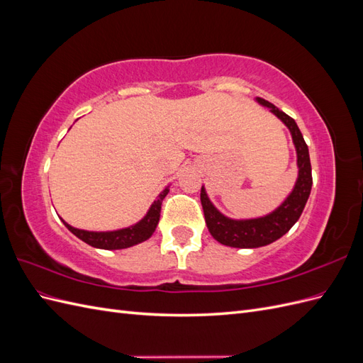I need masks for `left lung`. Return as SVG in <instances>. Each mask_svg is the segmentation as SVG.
I'll list each match as a JSON object with an SVG mask.
<instances>
[{
    "instance_id": "1",
    "label": "left lung",
    "mask_w": 363,
    "mask_h": 363,
    "mask_svg": "<svg viewBox=\"0 0 363 363\" xmlns=\"http://www.w3.org/2000/svg\"><path fill=\"white\" fill-rule=\"evenodd\" d=\"M256 101L268 107L281 123L291 131V136L296 151V167H298V177H296L292 192L288 195L276 211L271 213L252 218V219H232L223 215L208 200L204 186L201 188V204L206 218L208 232L218 240L219 244L233 248H259L272 244L274 240L280 239L288 233L291 227L298 221L303 213V208L307 203L312 189V167L301 131L295 121L288 116L280 108H277L263 98H256Z\"/></svg>"
}]
</instances>
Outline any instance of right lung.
Here are the masks:
<instances>
[{"instance_id": "1", "label": "right lung", "mask_w": 363, "mask_h": 363, "mask_svg": "<svg viewBox=\"0 0 363 363\" xmlns=\"http://www.w3.org/2000/svg\"><path fill=\"white\" fill-rule=\"evenodd\" d=\"M168 192H169V188H164L159 194L157 200L151 204L147 215L142 218L139 223H136L135 225L125 227V228L113 230V232H87V230H80V228H75V227L69 225L68 223H65L63 219L62 221H63L65 227H67L72 235L82 239L83 242L89 244L91 247L101 248V250L128 248V247H133V245L144 242V240L150 239L151 235L155 233V230L159 224L162 201L164 196L168 195Z\"/></svg>"}]
</instances>
